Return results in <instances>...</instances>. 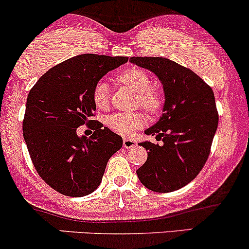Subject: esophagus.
<instances>
[{
  "instance_id": "obj_1",
  "label": "esophagus",
  "mask_w": 249,
  "mask_h": 249,
  "mask_svg": "<svg viewBox=\"0 0 249 249\" xmlns=\"http://www.w3.org/2000/svg\"><path fill=\"white\" fill-rule=\"evenodd\" d=\"M136 144V141L133 139H124V147L127 148V149H129V148H134Z\"/></svg>"
}]
</instances>
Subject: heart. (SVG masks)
<instances>
[{"label": "heart", "mask_w": 249, "mask_h": 249, "mask_svg": "<svg viewBox=\"0 0 249 249\" xmlns=\"http://www.w3.org/2000/svg\"><path fill=\"white\" fill-rule=\"evenodd\" d=\"M117 81L138 94V102L149 113H156L161 108L162 97L152 88L149 75L142 69H125L117 76ZM93 101L97 108L106 109L109 106V87L105 81H100L93 89ZM146 124V115L140 111L114 113L107 117V125L114 133L121 136H132L139 128Z\"/></svg>", "instance_id": "1"}]
</instances>
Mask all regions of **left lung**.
I'll list each match as a JSON object with an SVG mask.
<instances>
[{"label":"left lung","mask_w":249,"mask_h":249,"mask_svg":"<svg viewBox=\"0 0 249 249\" xmlns=\"http://www.w3.org/2000/svg\"><path fill=\"white\" fill-rule=\"evenodd\" d=\"M129 62L154 72L164 91L162 116L144 130L162 144L139 143L148 158L136 174L150 191H178L196 178L211 153L219 124L214 93L194 71L168 58L130 57Z\"/></svg>","instance_id":"obj_1"}]
</instances>
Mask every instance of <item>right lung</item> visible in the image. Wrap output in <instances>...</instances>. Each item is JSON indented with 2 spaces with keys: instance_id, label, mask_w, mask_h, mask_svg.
<instances>
[{
  "instance_id": "obj_1",
  "label": "right lung",
  "mask_w": 249,
  "mask_h": 249,
  "mask_svg": "<svg viewBox=\"0 0 249 249\" xmlns=\"http://www.w3.org/2000/svg\"><path fill=\"white\" fill-rule=\"evenodd\" d=\"M127 61L125 56L77 55L49 69L30 89L23 138L36 172L54 191L74 197L93 193L110 156L121 149V136L90 119L96 110L95 85ZM90 122L91 138L77 136V128Z\"/></svg>"
}]
</instances>
